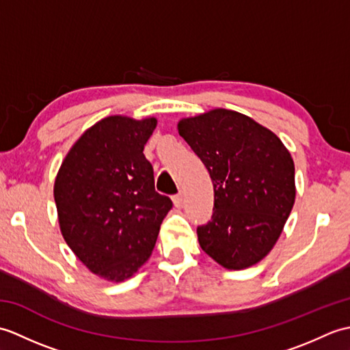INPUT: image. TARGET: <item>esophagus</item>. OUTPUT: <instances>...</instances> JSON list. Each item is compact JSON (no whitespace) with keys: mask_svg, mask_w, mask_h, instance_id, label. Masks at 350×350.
<instances>
[{"mask_svg":"<svg viewBox=\"0 0 350 350\" xmlns=\"http://www.w3.org/2000/svg\"><path fill=\"white\" fill-rule=\"evenodd\" d=\"M173 204L174 207H177V209H180V207L183 206V196L182 194H177L173 197Z\"/></svg>","mask_w":350,"mask_h":350,"instance_id":"obj_1","label":"esophagus"}]
</instances>
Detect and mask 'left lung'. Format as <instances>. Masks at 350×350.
Wrapping results in <instances>:
<instances>
[{
  "mask_svg": "<svg viewBox=\"0 0 350 350\" xmlns=\"http://www.w3.org/2000/svg\"><path fill=\"white\" fill-rule=\"evenodd\" d=\"M177 131L213 183V215L197 228L200 247L230 271L258 263L280 239L295 204L292 154L271 129L233 109L183 117Z\"/></svg>",
  "mask_w": 350,
  "mask_h": 350,
  "instance_id": "1",
  "label": "left lung"
}]
</instances>
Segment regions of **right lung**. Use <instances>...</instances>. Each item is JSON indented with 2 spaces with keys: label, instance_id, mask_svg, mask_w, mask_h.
Segmentation results:
<instances>
[{
  "label": "right lung",
  "instance_id": "obj_1",
  "mask_svg": "<svg viewBox=\"0 0 350 350\" xmlns=\"http://www.w3.org/2000/svg\"><path fill=\"white\" fill-rule=\"evenodd\" d=\"M156 124V117L102 118L75 141L55 176L66 243L88 271L109 282L129 280L147 262L173 206L154 191L143 153Z\"/></svg>",
  "mask_w": 350,
  "mask_h": 350
}]
</instances>
